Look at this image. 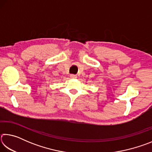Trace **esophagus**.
Wrapping results in <instances>:
<instances>
[{
	"mask_svg": "<svg viewBox=\"0 0 152 152\" xmlns=\"http://www.w3.org/2000/svg\"><path fill=\"white\" fill-rule=\"evenodd\" d=\"M70 78L74 79V78H76L77 76H76V75H74V74H71V75H70Z\"/></svg>",
	"mask_w": 152,
	"mask_h": 152,
	"instance_id": "obj_1",
	"label": "esophagus"
}]
</instances>
